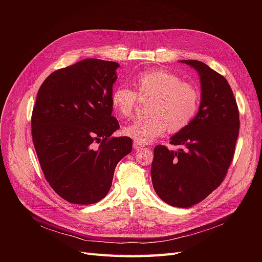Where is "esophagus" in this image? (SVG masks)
I'll use <instances>...</instances> for the list:
<instances>
[{"instance_id":"esophagus-1","label":"esophagus","mask_w":262,"mask_h":262,"mask_svg":"<svg viewBox=\"0 0 262 262\" xmlns=\"http://www.w3.org/2000/svg\"><path fill=\"white\" fill-rule=\"evenodd\" d=\"M142 147H144V145L143 144H141V143H139V142H136V141H134L133 142V148L134 149H140V148H142Z\"/></svg>"}]
</instances>
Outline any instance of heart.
<instances>
[{"mask_svg": "<svg viewBox=\"0 0 262 262\" xmlns=\"http://www.w3.org/2000/svg\"><path fill=\"white\" fill-rule=\"evenodd\" d=\"M136 93L121 86L112 94V106L117 116L130 118L137 105V96L150 97L144 119L133 121L123 128L126 137L141 144L161 137L168 129L176 134L187 129L199 112L201 92L194 83L169 71L156 69L145 71L134 78Z\"/></svg>", "mask_w": 262, "mask_h": 262, "instance_id": "1", "label": "heart"}]
</instances>
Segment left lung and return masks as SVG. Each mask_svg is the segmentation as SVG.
Wrapping results in <instances>:
<instances>
[{"mask_svg": "<svg viewBox=\"0 0 262 262\" xmlns=\"http://www.w3.org/2000/svg\"><path fill=\"white\" fill-rule=\"evenodd\" d=\"M200 75L199 113L187 129L171 138L169 150L156 145L150 168L153 187L163 201L189 208L223 182L239 134V112L226 78L196 60H184Z\"/></svg>", "mask_w": 262, "mask_h": 262, "instance_id": "left-lung-1", "label": "left lung"}]
</instances>
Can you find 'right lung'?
Masks as SVG:
<instances>
[{
  "instance_id": "add662e5",
  "label": "right lung",
  "mask_w": 262,
  "mask_h": 262,
  "mask_svg": "<svg viewBox=\"0 0 262 262\" xmlns=\"http://www.w3.org/2000/svg\"><path fill=\"white\" fill-rule=\"evenodd\" d=\"M118 67L85 59L54 71L38 91L33 143L46 180L70 203L93 204L105 198L117 164L132 149L131 138L112 137L120 128L112 116Z\"/></svg>"
}]
</instances>
